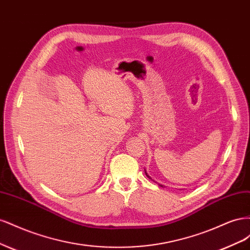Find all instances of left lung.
Segmentation results:
<instances>
[{
    "label": "left lung",
    "mask_w": 250,
    "mask_h": 250,
    "mask_svg": "<svg viewBox=\"0 0 250 250\" xmlns=\"http://www.w3.org/2000/svg\"><path fill=\"white\" fill-rule=\"evenodd\" d=\"M145 172H146V171H145ZM146 175H147V177H148V178H151V177H150V176L148 175V174H147V173H146ZM158 186H160V187H163V185H160V184H158ZM163 188H164V187H163Z\"/></svg>",
    "instance_id": "left-lung-1"
}]
</instances>
